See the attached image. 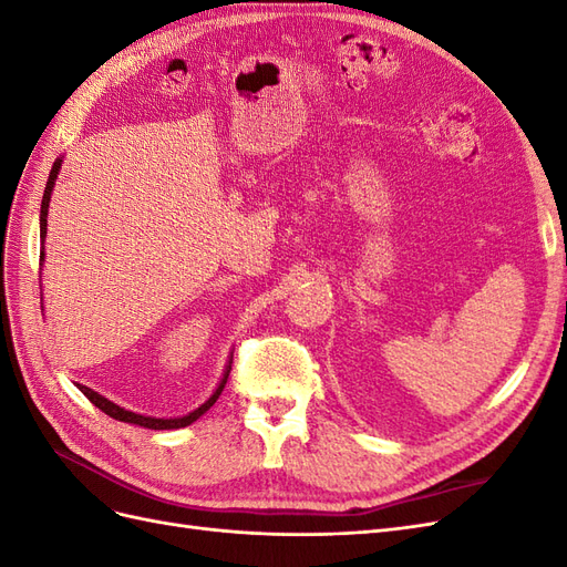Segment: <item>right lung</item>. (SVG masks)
Wrapping results in <instances>:
<instances>
[{
    "mask_svg": "<svg viewBox=\"0 0 567 567\" xmlns=\"http://www.w3.org/2000/svg\"><path fill=\"white\" fill-rule=\"evenodd\" d=\"M61 158H56V163L51 165V173H49V182H47V186H44V196H42V210H40V241H42V250H40V260L44 262V238H47V215H49V200H51V192H54V184H56V177H59V173H61ZM229 371H231V362L227 364V369H225V373H221V381H219V385L213 390V394L208 400H205L198 409H194L192 414H186V416H177V419H156V416H144V414H134V411H127V409H123V406H117V404H113L111 400H106L104 394H99V392H94L92 388H87V385H80L78 383V388H80V392L84 394V398H87L94 406H99L101 411H104V414H109L111 419H115V421H125V423H132V425H142V427H148V431H175V427H184V425H192L196 419H200L205 411H208L215 402H217V398L221 394V390H225V385H227V379H229Z\"/></svg>",
    "mask_w": 567,
    "mask_h": 567,
    "instance_id": "add662e5",
    "label": "right lung"
}]
</instances>
